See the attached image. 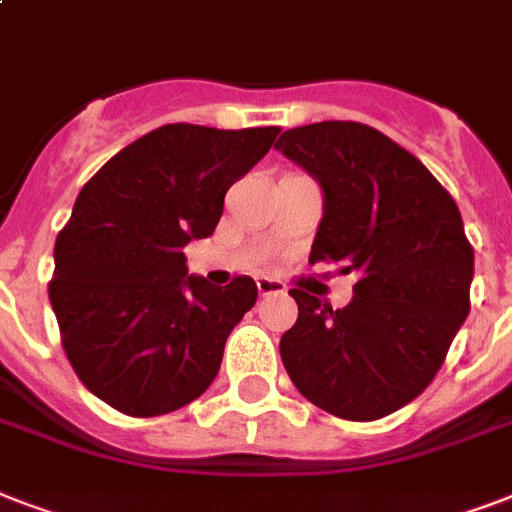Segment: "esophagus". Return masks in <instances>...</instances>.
Wrapping results in <instances>:
<instances>
[{
	"label": "esophagus",
	"instance_id": "esophagus-1",
	"mask_svg": "<svg viewBox=\"0 0 512 512\" xmlns=\"http://www.w3.org/2000/svg\"><path fill=\"white\" fill-rule=\"evenodd\" d=\"M284 292V284L276 279H257V295L260 297H271L281 295Z\"/></svg>",
	"mask_w": 512,
	"mask_h": 512
}]
</instances>
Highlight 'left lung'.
Masks as SVG:
<instances>
[{
  "mask_svg": "<svg viewBox=\"0 0 512 512\" xmlns=\"http://www.w3.org/2000/svg\"><path fill=\"white\" fill-rule=\"evenodd\" d=\"M276 148L324 188L311 265L340 263L358 279L337 311L289 289L297 321L279 342L284 369L324 412L380 420L433 382L470 311L460 209L417 156L369 124H305Z\"/></svg>",
  "mask_w": 512,
  "mask_h": 512,
  "instance_id": "8db88e82",
  "label": "left lung"
}]
</instances>
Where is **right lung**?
<instances>
[{
	"mask_svg": "<svg viewBox=\"0 0 512 512\" xmlns=\"http://www.w3.org/2000/svg\"><path fill=\"white\" fill-rule=\"evenodd\" d=\"M279 132L164 124L111 156L76 196L47 289L76 377L116 412H175L215 380L257 287L249 276L225 287L188 276L183 247L215 233L228 188Z\"/></svg>",
	"mask_w": 512,
	"mask_h": 512,
	"instance_id": "1",
	"label": "right lung"
}]
</instances>
